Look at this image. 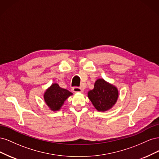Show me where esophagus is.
<instances>
[{"instance_id": "34e87169", "label": "esophagus", "mask_w": 159, "mask_h": 159, "mask_svg": "<svg viewBox=\"0 0 159 159\" xmlns=\"http://www.w3.org/2000/svg\"><path fill=\"white\" fill-rule=\"evenodd\" d=\"M72 91H73L74 93H80V92H83L84 89L80 87H74L72 88Z\"/></svg>"}]
</instances>
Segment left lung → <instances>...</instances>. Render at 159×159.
<instances>
[{
    "label": "left lung",
    "mask_w": 159,
    "mask_h": 159,
    "mask_svg": "<svg viewBox=\"0 0 159 159\" xmlns=\"http://www.w3.org/2000/svg\"><path fill=\"white\" fill-rule=\"evenodd\" d=\"M117 89L103 79L95 81L94 88L88 92V98L95 109L105 111L111 108L118 99Z\"/></svg>",
    "instance_id": "1"
}]
</instances>
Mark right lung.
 Segmentation results:
<instances>
[{"label": "right lung", "instance_id": "obj_1", "mask_svg": "<svg viewBox=\"0 0 159 159\" xmlns=\"http://www.w3.org/2000/svg\"><path fill=\"white\" fill-rule=\"evenodd\" d=\"M72 93L66 89L61 88L57 84H52L44 95L45 102L51 110L57 111L64 104L66 99Z\"/></svg>", "mask_w": 159, "mask_h": 159}]
</instances>
